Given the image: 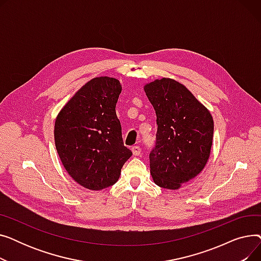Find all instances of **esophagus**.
Returning <instances> with one entry per match:
<instances>
[{"label": "esophagus", "instance_id": "34e87169", "mask_svg": "<svg viewBox=\"0 0 261 261\" xmlns=\"http://www.w3.org/2000/svg\"><path fill=\"white\" fill-rule=\"evenodd\" d=\"M141 151H142V149H141L140 146H133V147H132V153H133L134 155H140V154H141Z\"/></svg>", "mask_w": 261, "mask_h": 261}]
</instances>
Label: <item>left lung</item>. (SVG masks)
<instances>
[{
	"instance_id": "8db88e82",
	"label": "left lung",
	"mask_w": 261,
	"mask_h": 261,
	"mask_svg": "<svg viewBox=\"0 0 261 261\" xmlns=\"http://www.w3.org/2000/svg\"><path fill=\"white\" fill-rule=\"evenodd\" d=\"M145 92L156 114L155 145L149 154L156 185L177 189L201 172L213 144L214 120L208 110L179 82L163 78Z\"/></svg>"
}]
</instances>
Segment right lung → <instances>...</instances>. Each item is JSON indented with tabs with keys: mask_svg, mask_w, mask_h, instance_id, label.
<instances>
[{
	"mask_svg": "<svg viewBox=\"0 0 261 261\" xmlns=\"http://www.w3.org/2000/svg\"><path fill=\"white\" fill-rule=\"evenodd\" d=\"M120 92L117 79L94 78L63 107L55 122V144L63 166L88 189L115 184L132 155L123 146L115 112Z\"/></svg>",
	"mask_w": 261,
	"mask_h": 261,
	"instance_id": "1",
	"label": "right lung"
}]
</instances>
